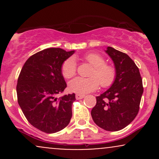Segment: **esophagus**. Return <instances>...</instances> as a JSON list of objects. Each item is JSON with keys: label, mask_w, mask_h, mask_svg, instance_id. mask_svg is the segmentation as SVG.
Returning <instances> with one entry per match:
<instances>
[{"label": "esophagus", "mask_w": 159, "mask_h": 159, "mask_svg": "<svg viewBox=\"0 0 159 159\" xmlns=\"http://www.w3.org/2000/svg\"><path fill=\"white\" fill-rule=\"evenodd\" d=\"M84 95H82V94H76L75 95V98L76 99H82L84 97Z\"/></svg>", "instance_id": "esophagus-1"}]
</instances>
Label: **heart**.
Here are the masks:
<instances>
[{"mask_svg": "<svg viewBox=\"0 0 159 159\" xmlns=\"http://www.w3.org/2000/svg\"><path fill=\"white\" fill-rule=\"evenodd\" d=\"M86 61L93 66L90 71L89 78L76 77L68 84L69 91L78 94H85L97 90L98 86L108 87L116 79V69L111 65L105 63V59L99 54L90 53L84 57ZM77 70L75 59L72 57L63 62L61 72L66 78H70L75 75Z\"/></svg>", "mask_w": 159, "mask_h": 159, "instance_id": "obj_1", "label": "heart"}]
</instances>
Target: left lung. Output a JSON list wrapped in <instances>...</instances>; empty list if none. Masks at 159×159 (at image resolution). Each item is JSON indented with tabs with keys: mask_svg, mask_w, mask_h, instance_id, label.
Segmentation results:
<instances>
[{
	"mask_svg": "<svg viewBox=\"0 0 159 159\" xmlns=\"http://www.w3.org/2000/svg\"><path fill=\"white\" fill-rule=\"evenodd\" d=\"M105 52L114 62L116 79L110 88L96 96L91 116L98 126L116 132L136 117L143 92V83L139 69L126 54L109 46Z\"/></svg>",
	"mask_w": 159,
	"mask_h": 159,
	"instance_id": "1",
	"label": "left lung"
}]
</instances>
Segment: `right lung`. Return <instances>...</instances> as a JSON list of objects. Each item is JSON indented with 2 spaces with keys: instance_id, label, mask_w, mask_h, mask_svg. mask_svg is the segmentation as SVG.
<instances>
[{
  "instance_id": "add662e5",
  "label": "right lung",
  "mask_w": 159,
  "mask_h": 159,
  "mask_svg": "<svg viewBox=\"0 0 159 159\" xmlns=\"http://www.w3.org/2000/svg\"><path fill=\"white\" fill-rule=\"evenodd\" d=\"M75 51L49 48L27 60L18 79V102L27 121L45 133H55L72 118L75 93L57 98L66 87L61 66Z\"/></svg>"
}]
</instances>
